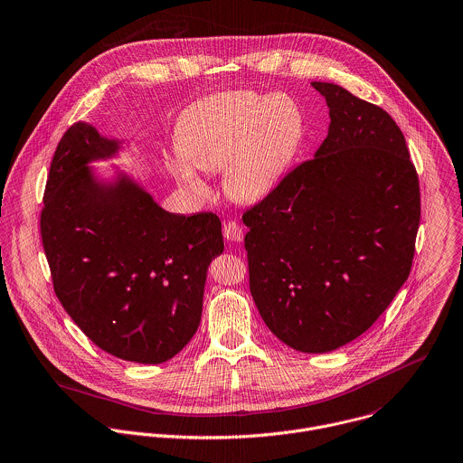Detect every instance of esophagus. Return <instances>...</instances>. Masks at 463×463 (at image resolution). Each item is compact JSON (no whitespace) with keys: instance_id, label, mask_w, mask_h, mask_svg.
<instances>
[{"instance_id":"34e87169","label":"esophagus","mask_w":463,"mask_h":463,"mask_svg":"<svg viewBox=\"0 0 463 463\" xmlns=\"http://www.w3.org/2000/svg\"><path fill=\"white\" fill-rule=\"evenodd\" d=\"M222 233H224V239L230 241V242H241L242 241V226L235 221H230V222H224L222 226Z\"/></svg>"}]
</instances>
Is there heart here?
Returning a JSON list of instances; mask_svg holds the SVG:
<instances>
[{"mask_svg":"<svg viewBox=\"0 0 463 463\" xmlns=\"http://www.w3.org/2000/svg\"><path fill=\"white\" fill-rule=\"evenodd\" d=\"M306 137L300 104L288 93L260 99L228 91L195 104L177 129L179 151L168 159L174 179L197 195L206 184L195 172H219L237 203L266 199L284 179Z\"/></svg>","mask_w":463,"mask_h":463,"instance_id":"obj_1","label":"heart"}]
</instances>
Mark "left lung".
<instances>
[{
	"label": "left lung",
	"mask_w": 463,
	"mask_h": 463,
	"mask_svg": "<svg viewBox=\"0 0 463 463\" xmlns=\"http://www.w3.org/2000/svg\"><path fill=\"white\" fill-rule=\"evenodd\" d=\"M328 135L244 212L250 291L288 346L325 354L366 332L408 280L419 175L393 118L332 82Z\"/></svg>",
	"instance_id": "8db88e82"
}]
</instances>
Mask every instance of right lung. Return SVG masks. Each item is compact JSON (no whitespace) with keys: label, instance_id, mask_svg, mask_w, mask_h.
I'll return each mask as SVG.
<instances>
[{"label":"right lung","instance_id":"obj_1","mask_svg":"<svg viewBox=\"0 0 463 463\" xmlns=\"http://www.w3.org/2000/svg\"><path fill=\"white\" fill-rule=\"evenodd\" d=\"M122 142L86 122L61 138L46 181L41 239L59 302L102 350L159 364L195 334L206 273L222 253L212 212L170 213L131 175L100 179L91 161Z\"/></svg>","mask_w":463,"mask_h":463}]
</instances>
